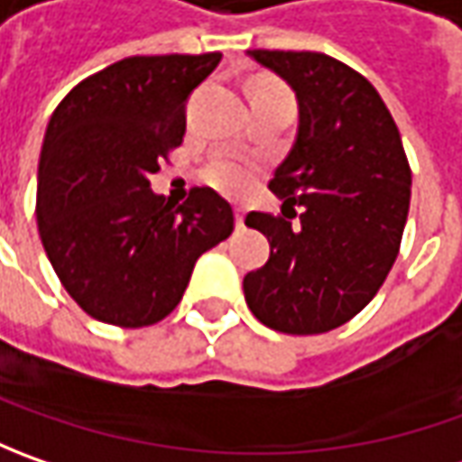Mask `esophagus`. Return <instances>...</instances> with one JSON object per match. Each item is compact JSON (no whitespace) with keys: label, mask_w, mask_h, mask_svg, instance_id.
<instances>
[{"label":"esophagus","mask_w":462,"mask_h":462,"mask_svg":"<svg viewBox=\"0 0 462 462\" xmlns=\"http://www.w3.org/2000/svg\"><path fill=\"white\" fill-rule=\"evenodd\" d=\"M234 216H236V228H244V218H246V210H244V208H236V210H234Z\"/></svg>","instance_id":"esophagus-1"}]
</instances>
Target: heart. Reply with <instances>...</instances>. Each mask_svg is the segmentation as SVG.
<instances>
[{
    "mask_svg": "<svg viewBox=\"0 0 462 462\" xmlns=\"http://www.w3.org/2000/svg\"><path fill=\"white\" fill-rule=\"evenodd\" d=\"M254 95L291 99V95L280 84H273V81H259L257 87H254ZM205 177H208V182H213L218 189L228 192V195H239V192H244L249 187V169L239 164L236 159H228V156L213 159L208 164V169H205Z\"/></svg>",
    "mask_w": 462,
    "mask_h": 462,
    "instance_id": "obj_1",
    "label": "heart"
}]
</instances>
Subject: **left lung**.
Here are the masks:
<instances>
[{
    "instance_id": "left-lung-1",
    "label": "left lung",
    "mask_w": 462,
    "mask_h": 462,
    "mask_svg": "<svg viewBox=\"0 0 462 462\" xmlns=\"http://www.w3.org/2000/svg\"><path fill=\"white\" fill-rule=\"evenodd\" d=\"M249 56L295 92L298 134L270 182L282 213L246 216L270 241V259L244 277V298L264 327L324 334L357 316L391 273L411 169L393 117L363 74L313 51Z\"/></svg>"
}]
</instances>
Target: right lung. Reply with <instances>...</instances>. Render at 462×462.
Listing matches in <instances>:
<instances>
[{
  "label": "right lung",
  "mask_w": 462,
  "mask_h": 462,
  "mask_svg": "<svg viewBox=\"0 0 462 462\" xmlns=\"http://www.w3.org/2000/svg\"><path fill=\"white\" fill-rule=\"evenodd\" d=\"M221 53L131 56L79 81L53 110L38 164V231L56 275L92 319L138 328L185 295L198 257L231 236L210 187L185 203L149 177L182 143L185 105Z\"/></svg>",
  "instance_id": "right-lung-1"
}]
</instances>
